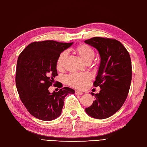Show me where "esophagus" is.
<instances>
[{
  "instance_id": "obj_1",
  "label": "esophagus",
  "mask_w": 147,
  "mask_h": 147,
  "mask_svg": "<svg viewBox=\"0 0 147 147\" xmlns=\"http://www.w3.org/2000/svg\"><path fill=\"white\" fill-rule=\"evenodd\" d=\"M75 93H76V94H78V95H82V94H83V92H82V91H80V90H75Z\"/></svg>"
}]
</instances>
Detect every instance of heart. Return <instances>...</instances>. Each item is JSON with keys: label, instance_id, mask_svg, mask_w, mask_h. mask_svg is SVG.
Returning a JSON list of instances; mask_svg holds the SVG:
<instances>
[{"label": "heart", "instance_id": "obj_1", "mask_svg": "<svg viewBox=\"0 0 147 147\" xmlns=\"http://www.w3.org/2000/svg\"><path fill=\"white\" fill-rule=\"evenodd\" d=\"M74 51L85 62L90 63L93 60L95 57V51L90 46L87 44H80L74 48ZM67 53L63 51L59 54L56 62V68L57 70H62L64 68V63L67 58ZM92 78L91 74L87 72L85 73H74L67 76L65 78V82L72 87L82 89L88 85L89 82Z\"/></svg>", "mask_w": 147, "mask_h": 147}]
</instances>
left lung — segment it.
I'll return each instance as SVG.
<instances>
[{
	"instance_id": "8db88e82",
	"label": "left lung",
	"mask_w": 147,
	"mask_h": 147,
	"mask_svg": "<svg viewBox=\"0 0 147 147\" xmlns=\"http://www.w3.org/2000/svg\"><path fill=\"white\" fill-rule=\"evenodd\" d=\"M99 51L100 64L94 87L99 94L91 92L95 100L85 108L87 113L97 119H105L119 111L128 96L132 80L131 60L128 51L117 39L94 37L85 40Z\"/></svg>"
}]
</instances>
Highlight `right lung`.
<instances>
[{
    "instance_id": "obj_1",
    "label": "right lung",
    "mask_w": 147,
    "mask_h": 147,
    "mask_svg": "<svg viewBox=\"0 0 147 147\" xmlns=\"http://www.w3.org/2000/svg\"><path fill=\"white\" fill-rule=\"evenodd\" d=\"M73 42L53 40L30 43L20 54L17 60L16 86L20 98L27 111L37 119L50 121L61 114L64 99L73 89L53 84L58 75L56 62L62 51ZM53 84L60 90L51 94L48 88Z\"/></svg>"
}]
</instances>
